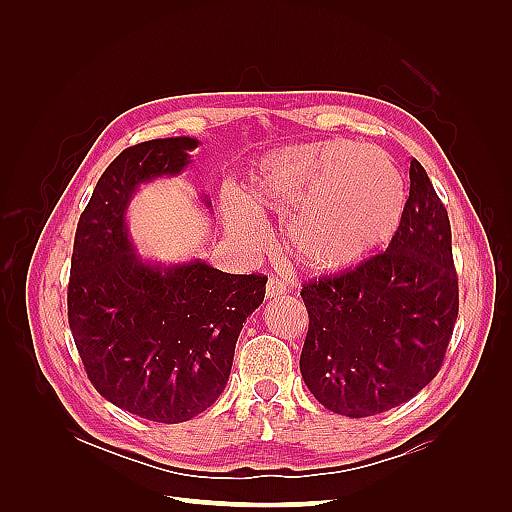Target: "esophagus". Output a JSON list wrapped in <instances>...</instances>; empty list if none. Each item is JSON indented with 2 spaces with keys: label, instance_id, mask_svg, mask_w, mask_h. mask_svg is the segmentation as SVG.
Instances as JSON below:
<instances>
[{
  "label": "esophagus",
  "instance_id": "esophagus-1",
  "mask_svg": "<svg viewBox=\"0 0 512 512\" xmlns=\"http://www.w3.org/2000/svg\"><path fill=\"white\" fill-rule=\"evenodd\" d=\"M286 294V284L282 280H277V277H269L267 282V299H277Z\"/></svg>",
  "mask_w": 512,
  "mask_h": 512
}]
</instances>
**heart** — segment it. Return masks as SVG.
<instances>
[{
  "mask_svg": "<svg viewBox=\"0 0 512 512\" xmlns=\"http://www.w3.org/2000/svg\"><path fill=\"white\" fill-rule=\"evenodd\" d=\"M406 192L382 151L346 138L269 151L250 170L241 194L224 205L226 228L247 252L267 243L262 215L284 213L288 247L316 273L348 269L389 241Z\"/></svg>",
  "mask_w": 512,
  "mask_h": 512,
  "instance_id": "1",
  "label": "heart"
}]
</instances>
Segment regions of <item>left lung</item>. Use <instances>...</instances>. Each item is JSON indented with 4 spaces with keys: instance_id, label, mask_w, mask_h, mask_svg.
I'll return each mask as SVG.
<instances>
[{
    "instance_id": "1",
    "label": "left lung",
    "mask_w": 512,
    "mask_h": 512,
    "mask_svg": "<svg viewBox=\"0 0 512 512\" xmlns=\"http://www.w3.org/2000/svg\"><path fill=\"white\" fill-rule=\"evenodd\" d=\"M301 376L324 408L365 418L406 404L438 376L459 312L451 222L416 160L386 252L301 290Z\"/></svg>"
}]
</instances>
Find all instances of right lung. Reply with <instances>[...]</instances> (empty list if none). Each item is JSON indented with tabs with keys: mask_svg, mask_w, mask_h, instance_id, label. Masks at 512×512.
<instances>
[{
	"mask_svg": "<svg viewBox=\"0 0 512 512\" xmlns=\"http://www.w3.org/2000/svg\"><path fill=\"white\" fill-rule=\"evenodd\" d=\"M196 147L190 136L156 138L108 164L76 226L68 284L70 331L94 389L166 425L190 421L222 395L243 322L267 284L203 260L162 267L134 254L130 198L141 183L179 175Z\"/></svg>",
	"mask_w": 512,
	"mask_h": 512,
	"instance_id": "add662e5",
	"label": "right lung"
}]
</instances>
